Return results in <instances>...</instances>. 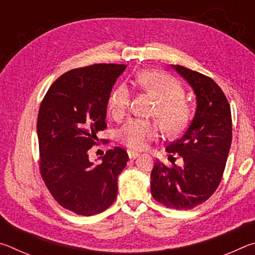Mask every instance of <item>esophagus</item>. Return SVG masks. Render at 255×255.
I'll return each mask as SVG.
<instances>
[{
    "label": "esophagus",
    "instance_id": "esophagus-1",
    "mask_svg": "<svg viewBox=\"0 0 255 255\" xmlns=\"http://www.w3.org/2000/svg\"><path fill=\"white\" fill-rule=\"evenodd\" d=\"M128 156H129V158H130V159H135V158H137L138 156H139V154L136 153V152H132V150H129Z\"/></svg>",
    "mask_w": 255,
    "mask_h": 255
}]
</instances>
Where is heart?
<instances>
[{
	"instance_id": "heart-1",
	"label": "heart",
	"mask_w": 255,
	"mask_h": 255,
	"mask_svg": "<svg viewBox=\"0 0 255 255\" xmlns=\"http://www.w3.org/2000/svg\"><path fill=\"white\" fill-rule=\"evenodd\" d=\"M135 85L156 101L153 115L169 135H175L187 126L191 117V107L183 98V89L171 76L155 71H144L136 75ZM130 105V92L120 84L112 90L108 99V110L115 120H122ZM159 136L157 125L140 119H130L119 129L118 138L132 150H143Z\"/></svg>"
}]
</instances>
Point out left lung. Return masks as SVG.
Masks as SVG:
<instances>
[{
  "label": "left lung",
  "instance_id": "obj_1",
  "mask_svg": "<svg viewBox=\"0 0 255 255\" xmlns=\"http://www.w3.org/2000/svg\"><path fill=\"white\" fill-rule=\"evenodd\" d=\"M196 94L192 122L179 139L165 148L179 154L183 166L167 167L157 161L150 173V192L156 201L174 209H192L216 191L225 170L232 143L231 107L222 89L201 73L171 65Z\"/></svg>",
  "mask_w": 255,
  "mask_h": 255
}]
</instances>
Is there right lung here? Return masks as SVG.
Returning a JSON list of instances; mask_svg holds the SVG:
<instances>
[{
    "mask_svg": "<svg viewBox=\"0 0 255 255\" xmlns=\"http://www.w3.org/2000/svg\"><path fill=\"white\" fill-rule=\"evenodd\" d=\"M126 65L97 64L68 71L47 91L38 114L40 173L58 204L77 215L102 213L117 198L118 175L128 162L115 147L89 159L98 132L107 127L108 99Z\"/></svg>",
    "mask_w": 255,
    "mask_h": 255,
    "instance_id": "add662e5",
    "label": "right lung"
}]
</instances>
